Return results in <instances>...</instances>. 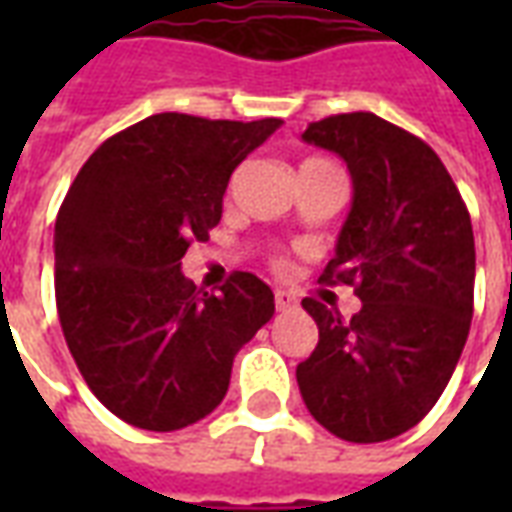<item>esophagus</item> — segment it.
<instances>
[{"label": "esophagus", "instance_id": "34e87169", "mask_svg": "<svg viewBox=\"0 0 512 512\" xmlns=\"http://www.w3.org/2000/svg\"><path fill=\"white\" fill-rule=\"evenodd\" d=\"M274 304H277L279 312H288L296 307V299L290 296L288 290H274Z\"/></svg>", "mask_w": 512, "mask_h": 512}]
</instances>
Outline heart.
<instances>
[{"instance_id":"heart-1","label":"heart","mask_w":512,"mask_h":512,"mask_svg":"<svg viewBox=\"0 0 512 512\" xmlns=\"http://www.w3.org/2000/svg\"><path fill=\"white\" fill-rule=\"evenodd\" d=\"M310 161H321V158H310ZM304 164H307V161H304Z\"/></svg>"}]
</instances>
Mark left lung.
I'll list each match as a JSON object with an SVG mask.
<instances>
[{
    "instance_id": "1",
    "label": "left lung",
    "mask_w": 512,
    "mask_h": 512,
    "mask_svg": "<svg viewBox=\"0 0 512 512\" xmlns=\"http://www.w3.org/2000/svg\"><path fill=\"white\" fill-rule=\"evenodd\" d=\"M301 139L351 169L354 202L321 282L362 299L351 321L301 301L318 323L296 367L301 397L337 439H395L436 406L469 337L472 219L433 147L373 112L323 117Z\"/></svg>"
}]
</instances>
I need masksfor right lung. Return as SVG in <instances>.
<instances>
[{"mask_svg": "<svg viewBox=\"0 0 512 512\" xmlns=\"http://www.w3.org/2000/svg\"><path fill=\"white\" fill-rule=\"evenodd\" d=\"M282 126L161 112L87 158L54 224V293L79 373L115 417L169 433L208 417L274 293L233 271L205 293L180 271L222 219L235 167Z\"/></svg>", "mask_w": 512, "mask_h": 512, "instance_id": "obj_1", "label": "right lung"}]
</instances>
